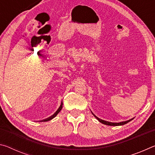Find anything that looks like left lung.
Listing matches in <instances>:
<instances>
[{
  "label": "left lung",
  "instance_id": "8db88e82",
  "mask_svg": "<svg viewBox=\"0 0 155 155\" xmlns=\"http://www.w3.org/2000/svg\"><path fill=\"white\" fill-rule=\"evenodd\" d=\"M91 113H92V112H91ZM92 114L94 115V116L100 122L103 123V124H104L109 125V126H122V125H124V124H127L128 122H129L130 121H131V120H133V118H132V119H130L129 120H127V121H124V122H111L105 121V120H101V119L98 118V117H97V116H96V115H94L93 113H92Z\"/></svg>",
  "mask_w": 155,
  "mask_h": 155
}]
</instances>
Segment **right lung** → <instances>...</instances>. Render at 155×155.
<instances>
[{
	"mask_svg": "<svg viewBox=\"0 0 155 155\" xmlns=\"http://www.w3.org/2000/svg\"><path fill=\"white\" fill-rule=\"evenodd\" d=\"M62 107H63V102H61V105H60V107H59V109H57V111L54 113V114L52 115H51V117H48V118H46V119H44V120H41L40 122H47V121H49V120H52V119H53L54 117L56 116V115L59 114V111H61V109H62Z\"/></svg>",
	"mask_w": 155,
	"mask_h": 155,
	"instance_id": "1",
	"label": "right lung"
}]
</instances>
